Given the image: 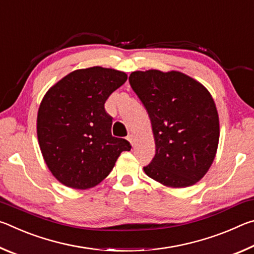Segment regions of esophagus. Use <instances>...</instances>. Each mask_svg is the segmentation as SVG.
Wrapping results in <instances>:
<instances>
[{
	"label": "esophagus",
	"instance_id": "34e87169",
	"mask_svg": "<svg viewBox=\"0 0 254 254\" xmlns=\"http://www.w3.org/2000/svg\"><path fill=\"white\" fill-rule=\"evenodd\" d=\"M127 139L128 142L131 143V145L134 144V137H133V135H132V134H128V135L127 136Z\"/></svg>",
	"mask_w": 254,
	"mask_h": 254
}]
</instances>
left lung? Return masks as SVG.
Returning a JSON list of instances; mask_svg holds the SVG:
<instances>
[{
	"mask_svg": "<svg viewBox=\"0 0 254 254\" xmlns=\"http://www.w3.org/2000/svg\"><path fill=\"white\" fill-rule=\"evenodd\" d=\"M128 81L148 111L156 141V154L144 173L168 187L196 184L213 163L220 139L212 95L175 70L133 71Z\"/></svg>",
	"mask_w": 254,
	"mask_h": 254,
	"instance_id": "left-lung-1",
	"label": "left lung"
}]
</instances>
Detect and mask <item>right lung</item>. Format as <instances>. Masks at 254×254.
<instances>
[{
	"mask_svg": "<svg viewBox=\"0 0 254 254\" xmlns=\"http://www.w3.org/2000/svg\"><path fill=\"white\" fill-rule=\"evenodd\" d=\"M126 72L91 67L70 72L54 85L38 111L37 134L45 161L67 187L96 186L113 169L128 141L112 135L104 104L126 83Z\"/></svg>",
	"mask_w": 254,
	"mask_h": 254,
	"instance_id": "add662e5",
	"label": "right lung"
}]
</instances>
